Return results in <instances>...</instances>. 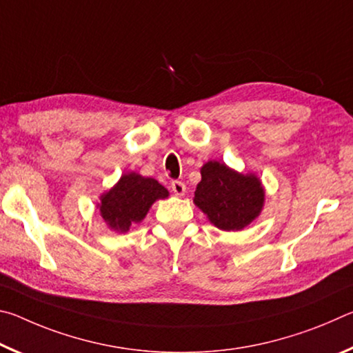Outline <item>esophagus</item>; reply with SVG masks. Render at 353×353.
Instances as JSON below:
<instances>
[{
  "mask_svg": "<svg viewBox=\"0 0 353 353\" xmlns=\"http://www.w3.org/2000/svg\"><path fill=\"white\" fill-rule=\"evenodd\" d=\"M185 190H187V187H185L183 182H181V181H172L171 182V191L176 196H183Z\"/></svg>",
  "mask_w": 353,
  "mask_h": 353,
  "instance_id": "esophagus-1",
  "label": "esophagus"
}]
</instances>
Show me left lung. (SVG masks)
I'll list each match as a JSON object with an SVG mask.
<instances>
[{
    "instance_id": "1",
    "label": "left lung",
    "mask_w": 353,
    "mask_h": 353,
    "mask_svg": "<svg viewBox=\"0 0 353 353\" xmlns=\"http://www.w3.org/2000/svg\"><path fill=\"white\" fill-rule=\"evenodd\" d=\"M201 176L193 201L218 229L243 230L261 213L265 190L255 174H241L210 160L201 168Z\"/></svg>"
}]
</instances>
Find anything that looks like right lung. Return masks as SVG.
Returning a JSON list of instances; mask_svg holds the SVG:
<instances>
[{
  "instance_id": "add662e5",
  "label": "right lung",
  "mask_w": 353,
  "mask_h": 353,
  "mask_svg": "<svg viewBox=\"0 0 353 353\" xmlns=\"http://www.w3.org/2000/svg\"><path fill=\"white\" fill-rule=\"evenodd\" d=\"M168 190L152 177L137 172L123 174L115 187L101 196V216L112 230L124 234L134 223L145 219L157 199L168 198Z\"/></svg>"
}]
</instances>
